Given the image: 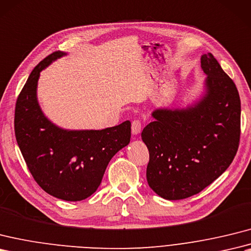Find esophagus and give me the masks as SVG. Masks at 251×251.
Wrapping results in <instances>:
<instances>
[{"label":"esophagus","instance_id":"1","mask_svg":"<svg viewBox=\"0 0 251 251\" xmlns=\"http://www.w3.org/2000/svg\"><path fill=\"white\" fill-rule=\"evenodd\" d=\"M142 128V123L140 120H133L131 123V131L133 135H138V133L141 131Z\"/></svg>","mask_w":251,"mask_h":251}]
</instances>
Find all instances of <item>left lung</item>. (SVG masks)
<instances>
[{"label": "left lung", "mask_w": 251, "mask_h": 251, "mask_svg": "<svg viewBox=\"0 0 251 251\" xmlns=\"http://www.w3.org/2000/svg\"><path fill=\"white\" fill-rule=\"evenodd\" d=\"M206 94L195 107L159 109L142 130L150 160L147 179L157 195L180 200L218 178L236 155L241 99L235 83L212 53L202 55Z\"/></svg>", "instance_id": "1"}]
</instances>
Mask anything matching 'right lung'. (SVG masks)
<instances>
[{
  "mask_svg": "<svg viewBox=\"0 0 251 251\" xmlns=\"http://www.w3.org/2000/svg\"><path fill=\"white\" fill-rule=\"evenodd\" d=\"M64 54L52 52L33 69L16 101L15 135L35 182L59 199L81 201L97 190L109 161L129 143L131 124L68 131L46 118L36 98L39 74Z\"/></svg>",
  "mask_w": 251,
  "mask_h": 251,
  "instance_id": "1",
  "label": "right lung"
}]
</instances>
